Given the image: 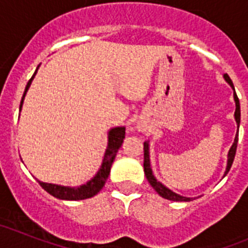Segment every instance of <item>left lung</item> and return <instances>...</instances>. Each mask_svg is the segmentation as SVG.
<instances>
[{
  "instance_id": "left-lung-1",
  "label": "left lung",
  "mask_w": 248,
  "mask_h": 248,
  "mask_svg": "<svg viewBox=\"0 0 248 248\" xmlns=\"http://www.w3.org/2000/svg\"><path fill=\"white\" fill-rule=\"evenodd\" d=\"M225 77V79L226 82L230 83L232 88H233V84H232V80L231 78L229 77V74H223ZM235 89V88H233ZM233 98H235V102H236V111H235V118H236V123H237V125H240V119H241V111H240V100H238L237 94L236 92H233ZM237 141H238V134L236 135L235 138V141L232 144L231 149L229 151V160H227V168H226V172L230 171V169H231L232 163H233V159H235V155H236V149H237ZM144 172H145V176L148 179L149 184H150L153 187H154L155 191L160 195V196H163L164 199H168V200H172V201H191L190 198H184V196H180V195L175 194L172 192L171 190H169L168 187L163 185V184H160L159 181L156 180L153 175V171H151V168H150V160H149V144L148 141L144 143Z\"/></svg>"
}]
</instances>
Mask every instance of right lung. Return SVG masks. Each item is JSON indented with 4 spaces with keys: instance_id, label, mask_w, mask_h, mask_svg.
<instances>
[{
    "instance_id": "add662e5",
    "label": "right lung",
    "mask_w": 248,
    "mask_h": 248,
    "mask_svg": "<svg viewBox=\"0 0 248 248\" xmlns=\"http://www.w3.org/2000/svg\"><path fill=\"white\" fill-rule=\"evenodd\" d=\"M37 71L34 72V74L32 76L30 80H28L27 85H26L25 93H23V97H22L21 105H19V110L22 108V103H23V98L26 95V92L30 88L32 79L36 76ZM125 138V128H114L109 131V143L107 151H105L104 159H103V164L100 166L99 171L95 176L92 179L89 183H87L85 185H82L80 187H65V186H59L54 185V184H47L42 183V181H38V184L42 186V189H45L48 194H50L52 196L57 199H61V200H84V199H89L94 195H97L98 192L102 190V187L104 186L105 181L108 179L109 172H110L111 164L114 161V157L117 155L118 150L120 149L123 144V140Z\"/></svg>"
}]
</instances>
